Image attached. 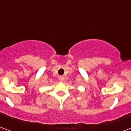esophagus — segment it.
Listing matches in <instances>:
<instances>
[{"label":"esophagus","instance_id":"1","mask_svg":"<svg viewBox=\"0 0 131 131\" xmlns=\"http://www.w3.org/2000/svg\"><path fill=\"white\" fill-rule=\"evenodd\" d=\"M59 80L60 81V82H64V76H60L59 77Z\"/></svg>","mask_w":131,"mask_h":131}]
</instances>
